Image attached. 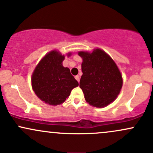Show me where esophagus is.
<instances>
[{
	"label": "esophagus",
	"instance_id": "esophagus-1",
	"mask_svg": "<svg viewBox=\"0 0 153 153\" xmlns=\"http://www.w3.org/2000/svg\"><path fill=\"white\" fill-rule=\"evenodd\" d=\"M75 79L78 80V82L80 81V77H79V75H76V76H75Z\"/></svg>",
	"mask_w": 153,
	"mask_h": 153
}]
</instances>
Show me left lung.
Listing matches in <instances>:
<instances>
[{
  "label": "left lung",
  "mask_w": 153,
  "mask_h": 153,
  "mask_svg": "<svg viewBox=\"0 0 153 153\" xmlns=\"http://www.w3.org/2000/svg\"><path fill=\"white\" fill-rule=\"evenodd\" d=\"M83 59L80 87L85 101L97 107H106L117 98L123 85L116 64L101 49L92 53L80 51Z\"/></svg>",
  "instance_id": "obj_1"
}]
</instances>
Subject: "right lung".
I'll return each instance as SVG.
<instances>
[{"mask_svg":"<svg viewBox=\"0 0 153 153\" xmlns=\"http://www.w3.org/2000/svg\"><path fill=\"white\" fill-rule=\"evenodd\" d=\"M64 59L65 56L59 52H49L37 65L32 75L33 91L40 100L48 105L63 103L72 89L78 85L70 69L63 67Z\"/></svg>","mask_w":153,"mask_h":153,"instance_id":"right-lung-1","label":"right lung"}]
</instances>
